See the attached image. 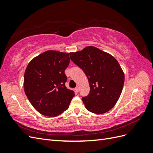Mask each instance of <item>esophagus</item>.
I'll list each match as a JSON object with an SVG mask.
<instances>
[{
  "mask_svg": "<svg viewBox=\"0 0 153 153\" xmlns=\"http://www.w3.org/2000/svg\"><path fill=\"white\" fill-rule=\"evenodd\" d=\"M75 89V91L77 92L79 91V88H78V87H76Z\"/></svg>",
  "mask_w": 153,
  "mask_h": 153,
  "instance_id": "obj_1",
  "label": "esophagus"
}]
</instances>
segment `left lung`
I'll use <instances>...</instances> for the list:
<instances>
[{
  "label": "left lung",
  "mask_w": 153,
  "mask_h": 153,
  "mask_svg": "<svg viewBox=\"0 0 153 153\" xmlns=\"http://www.w3.org/2000/svg\"><path fill=\"white\" fill-rule=\"evenodd\" d=\"M69 55L89 80L90 92L82 98L85 108L99 114L112 109L121 96L124 82V73L117 60L91 46Z\"/></svg>",
  "instance_id": "1"
}]
</instances>
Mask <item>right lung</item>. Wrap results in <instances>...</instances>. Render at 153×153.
Here are the masks:
<instances>
[{"mask_svg": "<svg viewBox=\"0 0 153 153\" xmlns=\"http://www.w3.org/2000/svg\"><path fill=\"white\" fill-rule=\"evenodd\" d=\"M69 53L48 50L34 58L27 66L24 80L25 93L34 108L42 115L55 117L66 110L75 92L65 85L64 71Z\"/></svg>", "mask_w": 153, "mask_h": 153, "instance_id": "obj_1", "label": "right lung"}]
</instances>
